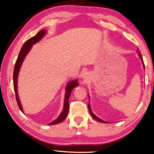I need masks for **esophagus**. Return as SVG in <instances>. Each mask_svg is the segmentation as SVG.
Segmentation results:
<instances>
[{
    "label": "esophagus",
    "instance_id": "obj_1",
    "mask_svg": "<svg viewBox=\"0 0 154 154\" xmlns=\"http://www.w3.org/2000/svg\"><path fill=\"white\" fill-rule=\"evenodd\" d=\"M83 79H86V75H83Z\"/></svg>",
    "mask_w": 154,
    "mask_h": 154
}]
</instances>
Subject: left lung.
<instances>
[{
    "instance_id": "obj_1",
    "label": "left lung",
    "mask_w": 154,
    "mask_h": 154,
    "mask_svg": "<svg viewBox=\"0 0 154 154\" xmlns=\"http://www.w3.org/2000/svg\"><path fill=\"white\" fill-rule=\"evenodd\" d=\"M137 52H138V54H139V56H140V59L141 60H142V63H143V66H144V61H143V59H142V55H141V54L140 53V52L139 51H137ZM88 109H89V111H90V115H91V116L93 118V119H94V120H96V121H99V122H100V123H107V122H106V121H103V120H102V119H99L98 117H97L92 112V111H91V109H90V103L89 104H88Z\"/></svg>"
}]
</instances>
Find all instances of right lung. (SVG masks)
<instances>
[{
    "instance_id": "obj_1",
    "label": "right lung",
    "mask_w": 154,
    "mask_h": 154,
    "mask_svg": "<svg viewBox=\"0 0 154 154\" xmlns=\"http://www.w3.org/2000/svg\"><path fill=\"white\" fill-rule=\"evenodd\" d=\"M45 30H41L38 33H37L36 35H34V36L31 38L29 40L25 42L24 45H23L22 49H21L20 53H19L17 60L16 61L15 65H14V73H13V84H14V92H15V95H16V100L17 102L18 106L22 112L24 113V111H23L22 106L21 105V102L20 100V98H19L18 96V92H17V79L19 75V72H20L21 66H22L23 61H24L25 57L27 54L29 53V52L30 51L31 47H32L33 45H34L35 43H36L39 41L43 38L44 35L46 33ZM79 85V83H78V80H73L72 81H70L69 83L67 84L66 87V92H65V97H64V109H63L62 112L61 113V114L59 116V117L56 120H54L52 122H51L48 125H55V124L60 123L61 122H62L64 120L66 119L67 115H68L69 112V97L71 95V91L74 88L75 86Z\"/></svg>"
}]
</instances>
